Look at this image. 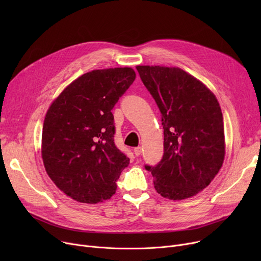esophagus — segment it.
<instances>
[{
    "mask_svg": "<svg viewBox=\"0 0 261 261\" xmlns=\"http://www.w3.org/2000/svg\"><path fill=\"white\" fill-rule=\"evenodd\" d=\"M134 154H135L136 156L141 155V154H142V148H141V147H136V148H134Z\"/></svg>",
    "mask_w": 261,
    "mask_h": 261,
    "instance_id": "34e87169",
    "label": "esophagus"
}]
</instances>
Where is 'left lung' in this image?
Returning <instances> with one entry per match:
<instances>
[{
  "label": "left lung",
  "instance_id": "1",
  "mask_svg": "<svg viewBox=\"0 0 261 261\" xmlns=\"http://www.w3.org/2000/svg\"><path fill=\"white\" fill-rule=\"evenodd\" d=\"M162 114L164 154L145 165L162 197L183 200L207 187L225 154L221 108L200 80L179 67L136 66Z\"/></svg>",
  "mask_w": 261,
  "mask_h": 261
}]
</instances>
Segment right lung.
Here are the masks:
<instances>
[{
  "label": "right lung",
  "mask_w": 261,
  "mask_h": 261,
  "mask_svg": "<svg viewBox=\"0 0 261 261\" xmlns=\"http://www.w3.org/2000/svg\"><path fill=\"white\" fill-rule=\"evenodd\" d=\"M131 67L86 73L50 105L42 131V159L51 181L72 199L96 204L111 198L129 158L114 144L112 109L133 84Z\"/></svg>",
  "instance_id": "add662e5"
}]
</instances>
